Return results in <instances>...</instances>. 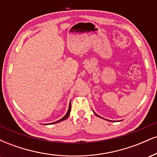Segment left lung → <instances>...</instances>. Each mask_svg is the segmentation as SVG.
Here are the masks:
<instances>
[{"label":"left lung","instance_id":"8db88e82","mask_svg":"<svg viewBox=\"0 0 157 157\" xmlns=\"http://www.w3.org/2000/svg\"><path fill=\"white\" fill-rule=\"evenodd\" d=\"M93 112H94V114H95V115H96V116H97V117H100V118H102V117H100V116H99V115H98V114H97V113H95V112H94V111H93ZM102 119H104V118H102ZM109 121H111V120H109ZM114 122H115V121H114Z\"/></svg>","mask_w":157,"mask_h":157}]
</instances>
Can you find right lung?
I'll use <instances>...</instances> for the list:
<instances>
[{
    "label": "right lung",
    "mask_w": 157,
    "mask_h": 157,
    "mask_svg": "<svg viewBox=\"0 0 157 157\" xmlns=\"http://www.w3.org/2000/svg\"><path fill=\"white\" fill-rule=\"evenodd\" d=\"M70 112H71V102H70V103H69V107H68V110L67 113H66V114L65 115V116L63 117L62 119H60V120H57V121H56V122H52V123H50V124L57 123V122H61V121H63V120H66V119H67V118L68 117V116H69ZM46 125H47V124H46Z\"/></svg>",
    "instance_id": "add662e5"
}]
</instances>
